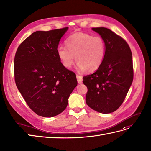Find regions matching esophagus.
<instances>
[{
  "mask_svg": "<svg viewBox=\"0 0 151 151\" xmlns=\"http://www.w3.org/2000/svg\"><path fill=\"white\" fill-rule=\"evenodd\" d=\"M76 79H77V82H78V83H82L83 82V78L82 76H81L78 75H76Z\"/></svg>",
  "mask_w": 151,
  "mask_h": 151,
  "instance_id": "34e87169",
  "label": "esophagus"
}]
</instances>
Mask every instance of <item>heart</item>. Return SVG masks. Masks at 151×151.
Segmentation results:
<instances>
[{
    "mask_svg": "<svg viewBox=\"0 0 151 151\" xmlns=\"http://www.w3.org/2000/svg\"><path fill=\"white\" fill-rule=\"evenodd\" d=\"M66 48L59 46L58 57L65 68H69L77 63L79 72L94 71L101 66L105 55V44L103 38L84 32L72 34L65 41Z\"/></svg>",
    "mask_w": 151,
    "mask_h": 151,
    "instance_id": "obj_1",
    "label": "heart"
}]
</instances>
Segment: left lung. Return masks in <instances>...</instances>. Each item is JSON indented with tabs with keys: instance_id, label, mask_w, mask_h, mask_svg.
Masks as SVG:
<instances>
[{
	"instance_id": "obj_1",
	"label": "left lung",
	"mask_w": 151,
	"mask_h": 151,
	"mask_svg": "<svg viewBox=\"0 0 151 151\" xmlns=\"http://www.w3.org/2000/svg\"><path fill=\"white\" fill-rule=\"evenodd\" d=\"M105 44L103 63L93 74L83 77L87 87L86 101L94 110L110 114L122 105L133 80L132 53L121 37L105 27L92 28Z\"/></svg>"
}]
</instances>
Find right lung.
I'll return each mask as SVG.
<instances>
[{
    "label": "right lung",
    "instance_id": "1",
    "mask_svg": "<svg viewBox=\"0 0 151 151\" xmlns=\"http://www.w3.org/2000/svg\"><path fill=\"white\" fill-rule=\"evenodd\" d=\"M68 29L34 32L15 54L17 87L30 109L41 117H52L63 112L78 83L76 75L62 64L57 53Z\"/></svg>",
    "mask_w": 151,
    "mask_h": 151
}]
</instances>
